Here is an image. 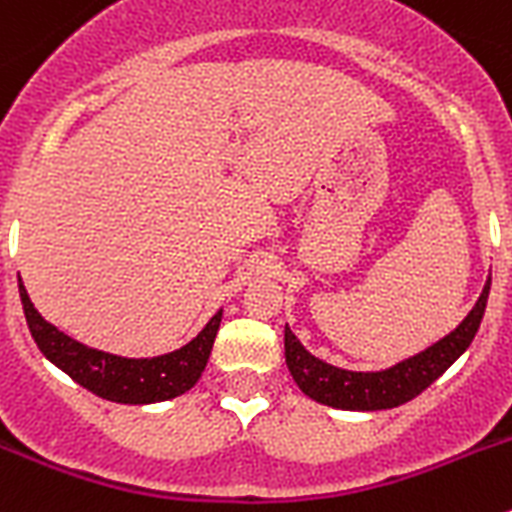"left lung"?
Returning <instances> with one entry per match:
<instances>
[{"mask_svg": "<svg viewBox=\"0 0 512 512\" xmlns=\"http://www.w3.org/2000/svg\"><path fill=\"white\" fill-rule=\"evenodd\" d=\"M490 279H487L477 305L472 307L467 318L461 320L459 328L425 348L423 354L405 359L402 364L384 369V372H346L336 366L315 359L310 351H305L297 336L284 328V356L297 387L312 397L315 402H323L328 408L338 410H390L397 405H405L413 397H418L425 387H431L456 359L469 348L472 338L477 336L482 315H485L487 297H490Z\"/></svg>", "mask_w": 512, "mask_h": 512, "instance_id": "8db88e82", "label": "left lung"}]
</instances>
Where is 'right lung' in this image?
<instances>
[{"label":"right lung","instance_id":"obj_1","mask_svg":"<svg viewBox=\"0 0 512 512\" xmlns=\"http://www.w3.org/2000/svg\"><path fill=\"white\" fill-rule=\"evenodd\" d=\"M20 300L22 310H25L27 328L33 333L45 359H51L58 369H63L84 390L94 392L104 400L125 402V405L171 400V397H179L192 390L194 382L205 372L217 328H220V318H223V312L212 315V320L202 328L200 336L179 348V351L156 356V359H122V356L104 354L97 348L84 346V343L61 333L56 325L45 323L40 318V312L33 307V302H30V297H27L22 279Z\"/></svg>","mask_w":512,"mask_h":512}]
</instances>
